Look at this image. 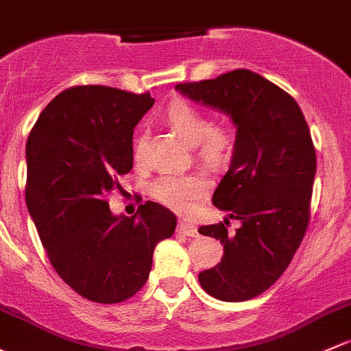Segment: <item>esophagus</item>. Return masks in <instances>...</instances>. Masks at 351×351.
<instances>
[{
    "label": "esophagus",
    "instance_id": "34e87169",
    "mask_svg": "<svg viewBox=\"0 0 351 351\" xmlns=\"http://www.w3.org/2000/svg\"><path fill=\"white\" fill-rule=\"evenodd\" d=\"M178 232H182V234L188 235V237H197V235H198L197 227H195V225L191 222H188V220H180Z\"/></svg>",
    "mask_w": 351,
    "mask_h": 351
}]
</instances>
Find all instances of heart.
Instances as JSON below:
<instances>
[{
  "label": "heart",
  "mask_w": 351,
  "mask_h": 351,
  "mask_svg": "<svg viewBox=\"0 0 351 351\" xmlns=\"http://www.w3.org/2000/svg\"><path fill=\"white\" fill-rule=\"evenodd\" d=\"M168 126L186 143L197 147L200 160L208 165L223 163L234 143L232 131L225 126H210V121L195 106L175 102L166 110ZM146 138L139 134L134 143V160L141 161ZM208 190V180L202 173H163L149 183V195L176 212H188Z\"/></svg>",
  "instance_id": "1"
}]
</instances>
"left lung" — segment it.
<instances>
[{
	"label": "left lung",
	"instance_id": "8db88e82",
	"mask_svg": "<svg viewBox=\"0 0 351 351\" xmlns=\"http://www.w3.org/2000/svg\"><path fill=\"white\" fill-rule=\"evenodd\" d=\"M175 88L225 112L235 128L230 166L212 198L228 217L198 228L220 241L223 256L198 281L220 301L252 300L281 278L308 228L316 175L308 124L287 92L245 69ZM228 218L241 222L235 234Z\"/></svg>",
	"mask_w": 351,
	"mask_h": 351
}]
</instances>
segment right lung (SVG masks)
I'll return each instance as SVG.
<instances>
[{"label":"right lung","instance_id":"1","mask_svg":"<svg viewBox=\"0 0 351 351\" xmlns=\"http://www.w3.org/2000/svg\"><path fill=\"white\" fill-rule=\"evenodd\" d=\"M151 94L80 86L58 94L27 141V206L57 274L88 301L121 302L147 281L158 242L176 217L146 202L132 217L114 215L109 191L132 168L136 124Z\"/></svg>","mask_w":351,"mask_h":351}]
</instances>
